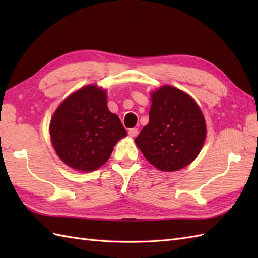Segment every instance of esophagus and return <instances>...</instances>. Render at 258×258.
Wrapping results in <instances>:
<instances>
[{
  "mask_svg": "<svg viewBox=\"0 0 258 258\" xmlns=\"http://www.w3.org/2000/svg\"><path fill=\"white\" fill-rule=\"evenodd\" d=\"M139 134V130L138 128H130L128 130V135L131 136V138H135L136 135Z\"/></svg>",
  "mask_w": 258,
  "mask_h": 258,
  "instance_id": "1",
  "label": "esophagus"
}]
</instances>
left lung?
I'll use <instances>...</instances> for the list:
<instances>
[{"instance_id": "obj_1", "label": "left lung", "mask_w": 258, "mask_h": 258, "mask_svg": "<svg viewBox=\"0 0 258 258\" xmlns=\"http://www.w3.org/2000/svg\"><path fill=\"white\" fill-rule=\"evenodd\" d=\"M205 136L204 116L193 98L176 87L163 86L152 94L150 122L135 142L152 165L174 172L194 161Z\"/></svg>"}]
</instances>
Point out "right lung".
<instances>
[{
    "label": "right lung",
    "instance_id": "obj_1",
    "mask_svg": "<svg viewBox=\"0 0 258 258\" xmlns=\"http://www.w3.org/2000/svg\"><path fill=\"white\" fill-rule=\"evenodd\" d=\"M106 93L95 85L70 95L54 113L50 134L59 158L74 169L95 171L111 156L126 130L108 111Z\"/></svg>",
    "mask_w": 258,
    "mask_h": 258
}]
</instances>
